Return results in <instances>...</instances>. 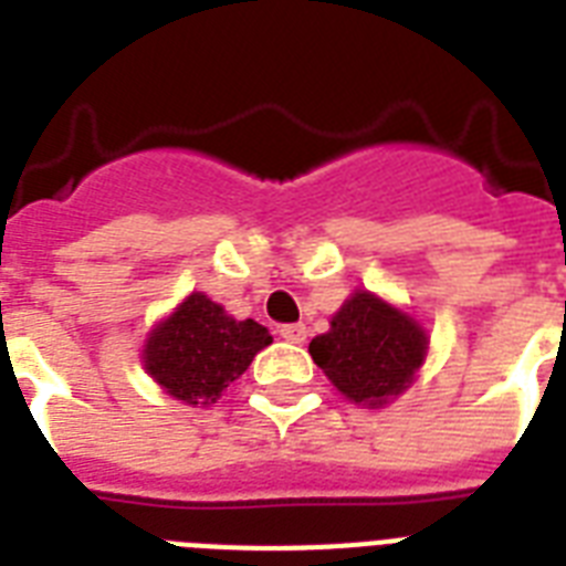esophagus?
Instances as JSON below:
<instances>
[{"instance_id": "obj_1", "label": "esophagus", "mask_w": 566, "mask_h": 566, "mask_svg": "<svg viewBox=\"0 0 566 566\" xmlns=\"http://www.w3.org/2000/svg\"><path fill=\"white\" fill-rule=\"evenodd\" d=\"M279 335H282L287 344H305V337H308V328L302 326V323H287V326L279 328Z\"/></svg>"}]
</instances>
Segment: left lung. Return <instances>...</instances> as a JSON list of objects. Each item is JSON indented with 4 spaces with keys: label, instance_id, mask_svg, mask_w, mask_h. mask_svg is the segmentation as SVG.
I'll return each instance as SVG.
<instances>
[{
    "label": "left lung",
    "instance_id": "obj_1",
    "mask_svg": "<svg viewBox=\"0 0 566 566\" xmlns=\"http://www.w3.org/2000/svg\"><path fill=\"white\" fill-rule=\"evenodd\" d=\"M426 349L429 337L420 323L370 291H355L332 317L326 335L308 346L328 381L346 399L370 408L411 387Z\"/></svg>",
    "mask_w": 566,
    "mask_h": 566
}]
</instances>
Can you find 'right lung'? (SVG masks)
<instances>
[{"instance_id": "1", "label": "right lung", "mask_w": 566, "mask_h": 566, "mask_svg": "<svg viewBox=\"0 0 566 566\" xmlns=\"http://www.w3.org/2000/svg\"><path fill=\"white\" fill-rule=\"evenodd\" d=\"M270 344L273 337L261 323L229 317L205 293H190L146 337L144 367L181 402L211 405Z\"/></svg>"}]
</instances>
